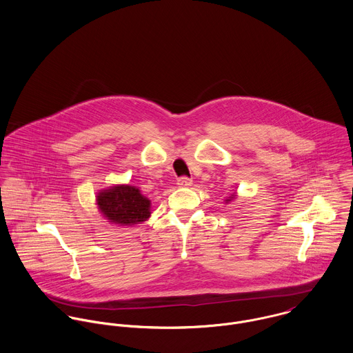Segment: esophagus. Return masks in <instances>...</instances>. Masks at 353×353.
<instances>
[{
	"instance_id": "esophagus-1",
	"label": "esophagus",
	"mask_w": 353,
	"mask_h": 353,
	"mask_svg": "<svg viewBox=\"0 0 353 353\" xmlns=\"http://www.w3.org/2000/svg\"><path fill=\"white\" fill-rule=\"evenodd\" d=\"M192 183H193V181H192L190 178H186V176L179 178L178 182H176V185H178L179 188H189V186H192Z\"/></svg>"
}]
</instances>
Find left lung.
Masks as SVG:
<instances>
[{
	"label": "left lung",
	"instance_id": "obj_1",
	"mask_svg": "<svg viewBox=\"0 0 353 353\" xmlns=\"http://www.w3.org/2000/svg\"><path fill=\"white\" fill-rule=\"evenodd\" d=\"M234 199H235V197H234V196H232V197H230V200H227V202H230V201H231V200H234Z\"/></svg>",
	"mask_w": 353,
	"mask_h": 353
}]
</instances>
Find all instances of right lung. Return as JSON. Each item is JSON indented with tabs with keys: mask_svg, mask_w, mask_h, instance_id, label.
I'll list each match as a JSON object with an SVG mask.
<instances>
[{
	"mask_svg": "<svg viewBox=\"0 0 353 353\" xmlns=\"http://www.w3.org/2000/svg\"><path fill=\"white\" fill-rule=\"evenodd\" d=\"M101 214L110 223L119 225H134L151 216V201L144 197L136 186L117 185L101 190L97 196Z\"/></svg>",
	"mask_w": 353,
	"mask_h": 353,
	"instance_id": "right-lung-1",
	"label": "right lung"
}]
</instances>
